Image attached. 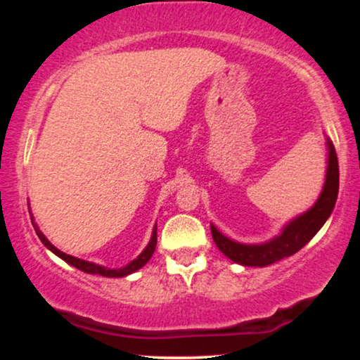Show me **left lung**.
<instances>
[{
  "label": "left lung",
  "instance_id": "8db88e82",
  "mask_svg": "<svg viewBox=\"0 0 360 360\" xmlns=\"http://www.w3.org/2000/svg\"><path fill=\"white\" fill-rule=\"evenodd\" d=\"M329 157H328V172L324 188L319 195V198L311 210L303 213L298 218H295L292 223L285 226L282 234L278 238L265 244L259 245H245L234 243L219 233L214 226H211V234L218 249L226 257H229L233 262L248 267H265L274 262H278L285 257H290L295 252H298L303 245H307L314 234L321 229V226L326 223V219L331 214V211L336 205L338 190H339V164L338 155L334 150L331 141H328Z\"/></svg>",
  "mask_w": 360,
  "mask_h": 360
}]
</instances>
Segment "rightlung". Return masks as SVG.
Segmentation results:
<instances>
[{
  "label": "right lung",
  "instance_id": "obj_1",
  "mask_svg": "<svg viewBox=\"0 0 360 360\" xmlns=\"http://www.w3.org/2000/svg\"><path fill=\"white\" fill-rule=\"evenodd\" d=\"M32 226H34V229H36V234L39 236V239L42 240V244L46 245L47 249H51L53 254L58 255V257L65 260L67 264L73 265V267H77L78 270H82V272H85V274L103 275V277H126V275H129L132 272H136V270H139L141 267H144V265L149 262V259L152 257V254H154L155 245H157V226H155L154 233H152V238H150L149 245H147V248L144 249V252H142L139 257L134 259L131 264H127L126 267H122V269H106V267H101V265H96V264H93V262H86V260L72 257V255L62 252V250H58L56 245H52L51 243H49V239L41 233V231H39L36 223H32Z\"/></svg>",
  "mask_w": 360,
  "mask_h": 360
}]
</instances>
